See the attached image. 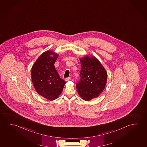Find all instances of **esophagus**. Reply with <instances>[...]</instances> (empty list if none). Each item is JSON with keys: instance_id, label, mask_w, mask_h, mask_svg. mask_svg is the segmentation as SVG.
<instances>
[{"instance_id": "34e87169", "label": "esophagus", "mask_w": 147, "mask_h": 147, "mask_svg": "<svg viewBox=\"0 0 147 147\" xmlns=\"http://www.w3.org/2000/svg\"><path fill=\"white\" fill-rule=\"evenodd\" d=\"M71 78L70 77L66 78H65V80L66 81H69L70 80H71Z\"/></svg>"}]
</instances>
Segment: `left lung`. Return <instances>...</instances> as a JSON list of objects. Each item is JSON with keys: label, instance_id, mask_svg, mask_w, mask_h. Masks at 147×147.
<instances>
[{"label": "left lung", "instance_id": "left-lung-1", "mask_svg": "<svg viewBox=\"0 0 147 147\" xmlns=\"http://www.w3.org/2000/svg\"><path fill=\"white\" fill-rule=\"evenodd\" d=\"M81 70L80 81L76 87L82 99L90 101L97 98L105 89L107 81V72L99 61L88 55L80 59Z\"/></svg>", "mask_w": 147, "mask_h": 147}]
</instances>
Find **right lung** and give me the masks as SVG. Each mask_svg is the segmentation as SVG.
Segmentation results:
<instances>
[{
  "mask_svg": "<svg viewBox=\"0 0 147 147\" xmlns=\"http://www.w3.org/2000/svg\"><path fill=\"white\" fill-rule=\"evenodd\" d=\"M58 56L51 50L45 51L37 59L31 69V79L36 92L49 100L57 99L66 83L55 68Z\"/></svg>",
  "mask_w": 147,
  "mask_h": 147,
  "instance_id": "1",
  "label": "right lung"
}]
</instances>
